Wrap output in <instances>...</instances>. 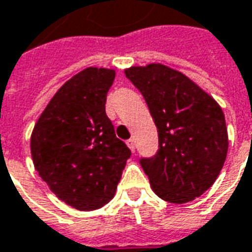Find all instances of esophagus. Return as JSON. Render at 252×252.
Returning <instances> with one entry per match:
<instances>
[{"instance_id":"1","label":"esophagus","mask_w":252,"mask_h":252,"mask_svg":"<svg viewBox=\"0 0 252 252\" xmlns=\"http://www.w3.org/2000/svg\"><path fill=\"white\" fill-rule=\"evenodd\" d=\"M126 146L129 147L132 153H135V140L133 139H129V140H126Z\"/></svg>"}]
</instances>
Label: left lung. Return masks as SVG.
<instances>
[{"instance_id":"obj_1","label":"left lung","mask_w":252,"mask_h":252,"mask_svg":"<svg viewBox=\"0 0 252 252\" xmlns=\"http://www.w3.org/2000/svg\"><path fill=\"white\" fill-rule=\"evenodd\" d=\"M126 75L143 94L158 128V153L140 159L154 193L173 204L200 197L227 158L220 105L185 74L160 63L132 66Z\"/></svg>"}]
</instances>
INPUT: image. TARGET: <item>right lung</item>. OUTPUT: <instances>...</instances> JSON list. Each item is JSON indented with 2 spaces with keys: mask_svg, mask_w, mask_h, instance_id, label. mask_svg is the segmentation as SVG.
I'll use <instances>...</instances> for the list:
<instances>
[{
  "mask_svg": "<svg viewBox=\"0 0 252 252\" xmlns=\"http://www.w3.org/2000/svg\"><path fill=\"white\" fill-rule=\"evenodd\" d=\"M116 71L88 67L58 90L36 121L31 154L57 197L78 211L102 208L115 197L131 151L116 137L105 112Z\"/></svg>",
  "mask_w": 252,
  "mask_h": 252,
  "instance_id": "1",
  "label": "right lung"
}]
</instances>
